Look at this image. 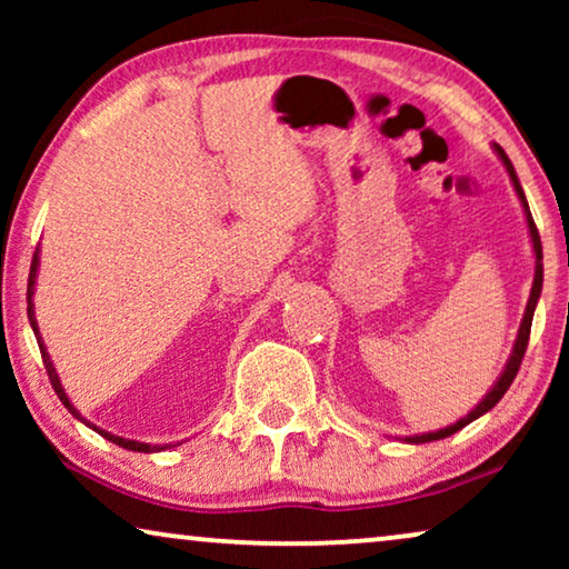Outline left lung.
<instances>
[{"instance_id":"obj_1","label":"left lung","mask_w":569,"mask_h":569,"mask_svg":"<svg viewBox=\"0 0 569 569\" xmlns=\"http://www.w3.org/2000/svg\"><path fill=\"white\" fill-rule=\"evenodd\" d=\"M495 150H497V154H500V160L505 162V168H508V173H510V181H512V186H516V193H518L520 204H523V209H526V222H528V232H531V240H533V253H536V274H533L531 298H528V306H526L523 321H520V329H518L516 347H512V355H510V360H508V365H505V370H502L500 380H497V383L492 386V391H489V393L485 396V399H481V401L477 403V409H471L469 415H466L463 419H458L456 425H450V427H446V430H438V432L415 435V438H407L409 442H432V440H442V438H448V435H453V432H458V430H463V427L469 425V422H473V419H479L481 415H487V411L492 409L495 403L502 399L505 391H508L512 380H516L518 370H520V362H523V355H526L528 339H531V321H533V310H536V302H539L541 284H543V263H541V261H543V253H541V238H539V230H536V222H533L531 212H528V201H526V193H523V189H520V181H518V176H516V168H512V162L508 160V154H505V150H502L500 144H495Z\"/></svg>"}]
</instances>
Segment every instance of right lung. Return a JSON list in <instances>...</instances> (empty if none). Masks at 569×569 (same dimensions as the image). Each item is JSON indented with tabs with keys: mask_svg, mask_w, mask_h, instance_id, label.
<instances>
[{
	"mask_svg": "<svg viewBox=\"0 0 569 569\" xmlns=\"http://www.w3.org/2000/svg\"><path fill=\"white\" fill-rule=\"evenodd\" d=\"M36 271H38V251H36V256H33V263H30V277H28V318H30V326H33V331H36V339H38V347H41V357H43L46 372H49V380H51L53 391H57V396H59V399H61V403H64V407H67L69 411H72V415H74L77 419H82V417H80V411H77V409L72 407V403H69L67 393H64V388H61V383H59L57 368H53L51 357H49V352H46V347H43V341H41V333H38V323H36V313H33V284H36ZM82 422H84V419H82ZM84 425L92 427V430H96L98 435H103L106 440L116 442V446H121V448H127V450H137V453H154V450H166V448H168V446H147V442H137V440L119 438V435H111V432L100 430V427L90 425V422H84Z\"/></svg>",
	"mask_w": 569,
	"mask_h": 569,
	"instance_id": "add662e5",
	"label": "right lung"
}]
</instances>
